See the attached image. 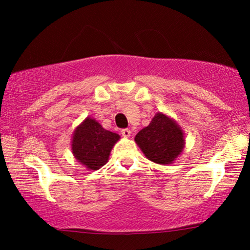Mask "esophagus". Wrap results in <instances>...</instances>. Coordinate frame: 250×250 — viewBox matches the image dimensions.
<instances>
[{
    "label": "esophagus",
    "instance_id": "esophagus-1",
    "mask_svg": "<svg viewBox=\"0 0 250 250\" xmlns=\"http://www.w3.org/2000/svg\"><path fill=\"white\" fill-rule=\"evenodd\" d=\"M121 133L124 138H129V136H131V129L129 128H123Z\"/></svg>",
    "mask_w": 250,
    "mask_h": 250
}]
</instances>
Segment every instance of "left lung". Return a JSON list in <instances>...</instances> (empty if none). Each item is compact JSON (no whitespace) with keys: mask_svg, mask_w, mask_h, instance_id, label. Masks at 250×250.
<instances>
[{"mask_svg":"<svg viewBox=\"0 0 250 250\" xmlns=\"http://www.w3.org/2000/svg\"><path fill=\"white\" fill-rule=\"evenodd\" d=\"M135 142L146 158L162 165L172 164L184 146L182 129L173 119L160 112L136 134Z\"/></svg>","mask_w":250,"mask_h":250,"instance_id":"1","label":"left lung"}]
</instances>
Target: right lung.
I'll return each mask as SVG.
<instances>
[{
	"label": "right lung",
	"mask_w": 250,
	"mask_h": 250,
	"mask_svg": "<svg viewBox=\"0 0 250 250\" xmlns=\"http://www.w3.org/2000/svg\"><path fill=\"white\" fill-rule=\"evenodd\" d=\"M119 135L107 131L92 118H86L74 133L71 149L78 162L92 170L105 165Z\"/></svg>",
	"instance_id": "add662e5"
}]
</instances>
